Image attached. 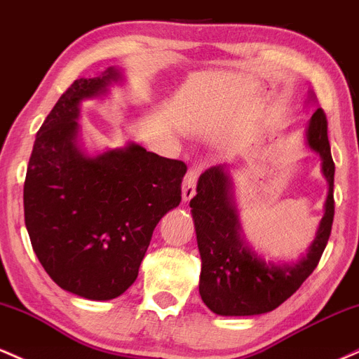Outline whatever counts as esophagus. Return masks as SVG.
<instances>
[{
  "label": "esophagus",
  "instance_id": "esophagus-1",
  "mask_svg": "<svg viewBox=\"0 0 359 359\" xmlns=\"http://www.w3.org/2000/svg\"><path fill=\"white\" fill-rule=\"evenodd\" d=\"M199 167H191L189 168L187 175L184 177L182 182V201L184 203H189L194 196H196V185H197V179H199Z\"/></svg>",
  "mask_w": 359,
  "mask_h": 359
}]
</instances>
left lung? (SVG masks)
I'll list each match as a JSON object with an SVG mask.
<instances>
[{"instance_id": "1", "label": "left lung", "mask_w": 359, "mask_h": 359, "mask_svg": "<svg viewBox=\"0 0 359 359\" xmlns=\"http://www.w3.org/2000/svg\"><path fill=\"white\" fill-rule=\"evenodd\" d=\"M306 137L309 148L323 158L329 192L314 241L297 263L265 262L243 241L228 167H211L199 177L197 194L191 199L203 259L199 294L214 314L258 316L273 311L299 290L323 257L334 219V162L327 118L320 108L311 116Z\"/></svg>"}]
</instances>
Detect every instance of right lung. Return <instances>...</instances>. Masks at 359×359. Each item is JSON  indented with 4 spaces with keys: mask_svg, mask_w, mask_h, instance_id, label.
<instances>
[{
    "mask_svg": "<svg viewBox=\"0 0 359 359\" xmlns=\"http://www.w3.org/2000/svg\"><path fill=\"white\" fill-rule=\"evenodd\" d=\"M121 72L74 81L36 133L23 187L32 246L64 290L111 300L133 285L155 226L182 201L187 165L130 143L89 156L77 145L79 104Z\"/></svg>",
    "mask_w": 359,
    "mask_h": 359,
    "instance_id": "right-lung-1",
    "label": "right lung"
}]
</instances>
